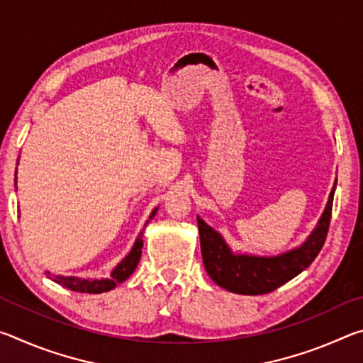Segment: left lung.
<instances>
[{"instance_id":"left-lung-1","label":"left lung","mask_w":363,"mask_h":363,"mask_svg":"<svg viewBox=\"0 0 363 363\" xmlns=\"http://www.w3.org/2000/svg\"><path fill=\"white\" fill-rule=\"evenodd\" d=\"M336 181L315 229L296 248L275 256L235 253L225 238L203 219L196 216L200 247L208 275L214 284L237 294H266L286 284L311 266L327 238Z\"/></svg>"}]
</instances>
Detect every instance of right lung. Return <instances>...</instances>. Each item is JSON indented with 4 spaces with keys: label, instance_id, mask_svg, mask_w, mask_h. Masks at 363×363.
Segmentation results:
<instances>
[{
    "label": "right lung",
    "instance_id": "1",
    "mask_svg": "<svg viewBox=\"0 0 363 363\" xmlns=\"http://www.w3.org/2000/svg\"><path fill=\"white\" fill-rule=\"evenodd\" d=\"M16 184H17V171H16ZM157 210L158 208H155V210L150 213L149 220L155 216ZM149 220H147L145 225L149 224ZM143 247H144V240H143V232H140L136 238V242H134L130 253H128L118 264H116V267L112 270V272H110L108 279L65 277V275H51V272H46V275H48V279L54 280L56 284L62 285L64 288H69V290H72V291L91 293V294L110 291V290H113L116 285L121 284V281H125L134 272V270H136L139 259H140V255H143Z\"/></svg>",
    "mask_w": 363,
    "mask_h": 363
}]
</instances>
